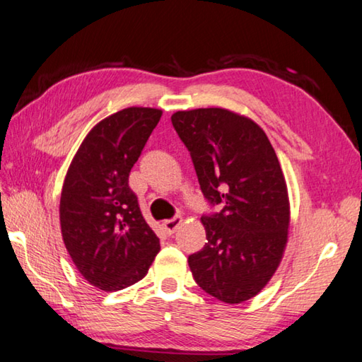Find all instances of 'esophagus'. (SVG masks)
Listing matches in <instances>:
<instances>
[{"instance_id": "esophagus-1", "label": "esophagus", "mask_w": 362, "mask_h": 362, "mask_svg": "<svg viewBox=\"0 0 362 362\" xmlns=\"http://www.w3.org/2000/svg\"><path fill=\"white\" fill-rule=\"evenodd\" d=\"M180 224H182V216H174V218H171V219H166L165 221V229L169 232V233H174L177 229L180 228Z\"/></svg>"}]
</instances>
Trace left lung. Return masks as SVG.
Returning a JSON list of instances; mask_svg holds the SVG:
<instances>
[{
  "label": "left lung",
  "instance_id": "8db88e82",
  "mask_svg": "<svg viewBox=\"0 0 362 362\" xmlns=\"http://www.w3.org/2000/svg\"><path fill=\"white\" fill-rule=\"evenodd\" d=\"M174 129L193 160L202 194L221 210L204 215L207 243L188 257L202 290L238 304L272 279L290 221L284 174L265 132L223 108L177 111Z\"/></svg>",
  "mask_w": 362,
  "mask_h": 362
}]
</instances>
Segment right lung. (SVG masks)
I'll return each mask as SVG.
<instances>
[{"label":"right lung","instance_id":"1","mask_svg":"<svg viewBox=\"0 0 362 362\" xmlns=\"http://www.w3.org/2000/svg\"><path fill=\"white\" fill-rule=\"evenodd\" d=\"M161 110L125 108L84 138L61 193L62 240L89 284L116 292L144 278L160 240L141 214L129 175Z\"/></svg>","mask_w":362,"mask_h":362}]
</instances>
